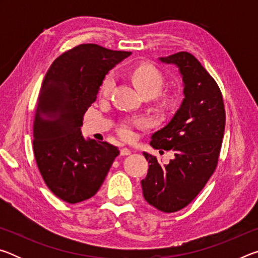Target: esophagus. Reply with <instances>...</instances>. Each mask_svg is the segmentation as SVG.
<instances>
[{"instance_id":"34e87169","label":"esophagus","mask_w":258,"mask_h":258,"mask_svg":"<svg viewBox=\"0 0 258 258\" xmlns=\"http://www.w3.org/2000/svg\"><path fill=\"white\" fill-rule=\"evenodd\" d=\"M131 152H132V151H131L128 148H126V147L121 148V149H120V155L121 156H128V155H131Z\"/></svg>"}]
</instances>
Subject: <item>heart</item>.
Wrapping results in <instances>:
<instances>
[{
	"instance_id": "heart-1",
	"label": "heart",
	"mask_w": 258,
	"mask_h": 258,
	"mask_svg": "<svg viewBox=\"0 0 258 258\" xmlns=\"http://www.w3.org/2000/svg\"><path fill=\"white\" fill-rule=\"evenodd\" d=\"M128 77L143 97H155V95L160 92L164 86L163 74L154 66H150V64H140V66L131 68L128 72ZM113 86H115V77H113L112 74H108V75L103 77L101 85H100V95L104 98L109 97ZM168 102V99L164 100L165 104H167ZM134 124L142 126L145 124V121L137 120L134 121ZM119 132L121 137L124 138L132 137V127H131V124H125L121 126Z\"/></svg>"
}]
</instances>
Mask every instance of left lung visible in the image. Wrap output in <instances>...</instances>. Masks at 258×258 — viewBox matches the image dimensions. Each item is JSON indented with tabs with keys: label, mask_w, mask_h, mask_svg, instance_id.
Masks as SVG:
<instances>
[{
	"label": "left lung",
	"mask_w": 258,
	"mask_h": 258,
	"mask_svg": "<svg viewBox=\"0 0 258 258\" xmlns=\"http://www.w3.org/2000/svg\"><path fill=\"white\" fill-rule=\"evenodd\" d=\"M158 60L178 69L184 98L169 123L151 135V147L172 150L174 158L161 164L155 156L143 152L149 168L141 185L148 204L173 213L197 197L215 171L225 110L216 82L194 55L178 52Z\"/></svg>",
	"instance_id": "1"
}]
</instances>
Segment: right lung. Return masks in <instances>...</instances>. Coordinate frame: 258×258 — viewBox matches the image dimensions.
<instances>
[{"label": "right lung", "mask_w": 258, "mask_h": 258, "mask_svg": "<svg viewBox=\"0 0 258 258\" xmlns=\"http://www.w3.org/2000/svg\"><path fill=\"white\" fill-rule=\"evenodd\" d=\"M131 55L82 44L56 58L43 80L34 119V155L49 189L69 204L97 194L117 147L82 135L83 116L109 71Z\"/></svg>", "instance_id": "obj_1"}]
</instances>
